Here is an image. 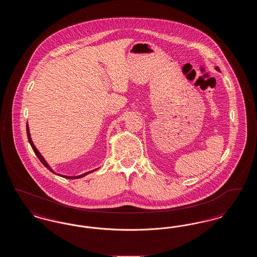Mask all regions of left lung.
<instances>
[{"instance_id":"obj_1","label":"left lung","mask_w":257,"mask_h":257,"mask_svg":"<svg viewBox=\"0 0 257 257\" xmlns=\"http://www.w3.org/2000/svg\"><path fill=\"white\" fill-rule=\"evenodd\" d=\"M215 69H216V70H217V71H220V68H219V67H218V66H216V67H215Z\"/></svg>"}]
</instances>
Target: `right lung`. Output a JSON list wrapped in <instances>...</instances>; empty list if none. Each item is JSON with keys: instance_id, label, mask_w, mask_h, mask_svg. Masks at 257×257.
Returning a JSON list of instances; mask_svg holds the SVG:
<instances>
[{"instance_id": "1", "label": "right lung", "mask_w": 257, "mask_h": 257, "mask_svg": "<svg viewBox=\"0 0 257 257\" xmlns=\"http://www.w3.org/2000/svg\"><path fill=\"white\" fill-rule=\"evenodd\" d=\"M27 136H28V140H29V143H30V145H31V147L33 148V150L35 151V153H36V155H37V157H38V159L40 160V162L49 170L50 171H52L53 173H55V174H57V175H60L61 177H64V178H67V179H78V178H82V177H84V176H86V174H89V173H91V172H93V171H97L98 169H95V170H93V171H87V172H85V173H83V174H81V175H77V176H67V175H62V174H59V173H56L55 171L52 170V168L50 167L49 165H48V163L45 161V159L43 158V156L40 154V152L38 151L37 149V147H35V145H34V143H33V141H32V138H31V134H30V129H29V125H28V123H27Z\"/></svg>"}]
</instances>
